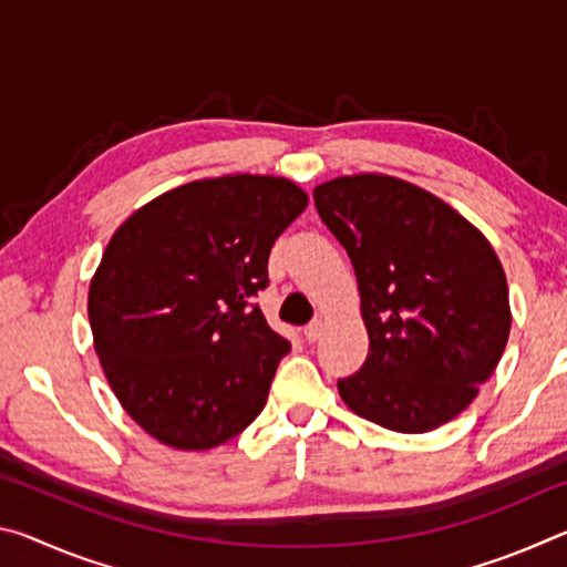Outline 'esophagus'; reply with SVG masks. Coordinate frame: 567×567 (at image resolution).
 Segmentation results:
<instances>
[{
	"label": "esophagus",
	"mask_w": 567,
	"mask_h": 567,
	"mask_svg": "<svg viewBox=\"0 0 567 567\" xmlns=\"http://www.w3.org/2000/svg\"><path fill=\"white\" fill-rule=\"evenodd\" d=\"M302 334H305L307 342H318L320 334H322V320H315V322L307 324Z\"/></svg>",
	"instance_id": "obj_1"
}]
</instances>
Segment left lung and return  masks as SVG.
<instances>
[{
  "instance_id": "8db88e82",
  "label": "left lung",
  "mask_w": 567,
  "mask_h": 567,
  "mask_svg": "<svg viewBox=\"0 0 567 567\" xmlns=\"http://www.w3.org/2000/svg\"><path fill=\"white\" fill-rule=\"evenodd\" d=\"M315 207L358 275L370 350L338 382L354 415L395 433L457 417L493 375L511 334L503 265L475 225L405 179L334 177Z\"/></svg>"
}]
</instances>
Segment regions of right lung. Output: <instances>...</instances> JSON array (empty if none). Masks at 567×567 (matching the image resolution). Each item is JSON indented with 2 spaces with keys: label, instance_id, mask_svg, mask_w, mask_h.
<instances>
[{
  "label": "right lung",
  "instance_id": "add662e5",
  "mask_svg": "<svg viewBox=\"0 0 567 567\" xmlns=\"http://www.w3.org/2000/svg\"><path fill=\"white\" fill-rule=\"evenodd\" d=\"M307 207L272 175L197 179L112 235L90 282L94 350L120 405L159 443L209 450L260 415L290 342L252 297L275 239Z\"/></svg>",
  "mask_w": 567,
  "mask_h": 567
}]
</instances>
